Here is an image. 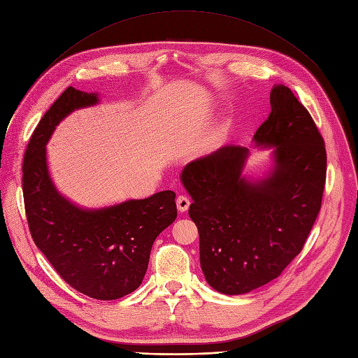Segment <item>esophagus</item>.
Instances as JSON below:
<instances>
[{
  "label": "esophagus",
  "instance_id": "obj_1",
  "mask_svg": "<svg viewBox=\"0 0 358 358\" xmlns=\"http://www.w3.org/2000/svg\"><path fill=\"white\" fill-rule=\"evenodd\" d=\"M176 205H178V209L180 212H185L189 209V205H190V199L186 196V195H179L178 199H176Z\"/></svg>",
  "mask_w": 358,
  "mask_h": 358
}]
</instances>
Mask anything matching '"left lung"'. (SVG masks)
Here are the masks:
<instances>
[{
  "label": "left lung",
  "instance_id": "1",
  "mask_svg": "<svg viewBox=\"0 0 358 358\" xmlns=\"http://www.w3.org/2000/svg\"><path fill=\"white\" fill-rule=\"evenodd\" d=\"M269 101L271 113L254 134L257 146L273 148L268 178L241 176L250 150L235 145L187 163L180 178L194 199L189 216L198 227L205 278L227 295L280 277L304 248L321 209L322 136L287 86H273Z\"/></svg>",
  "mask_w": 358,
  "mask_h": 358
}]
</instances>
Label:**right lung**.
Returning a JSON list of instances; mask_svg holds the SVG:
<instances>
[{
	"mask_svg": "<svg viewBox=\"0 0 358 358\" xmlns=\"http://www.w3.org/2000/svg\"><path fill=\"white\" fill-rule=\"evenodd\" d=\"M99 103L96 93L67 87L47 110L27 146L22 194L37 248L74 289L117 299L141 287L157 235L175 222L176 194L163 190L103 209H81L62 196L48 175L45 145L73 110Z\"/></svg>",
	"mask_w": 358,
	"mask_h": 358,
	"instance_id": "right-lung-1",
	"label": "right lung"
}]
</instances>
